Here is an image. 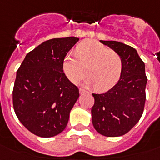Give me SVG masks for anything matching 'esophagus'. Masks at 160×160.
Instances as JSON below:
<instances>
[{"label": "esophagus", "instance_id": "obj_1", "mask_svg": "<svg viewBox=\"0 0 160 160\" xmlns=\"http://www.w3.org/2000/svg\"><path fill=\"white\" fill-rule=\"evenodd\" d=\"M79 91H80V94H85V93L87 92L86 90L82 89V88H80V89H79Z\"/></svg>", "mask_w": 160, "mask_h": 160}]
</instances>
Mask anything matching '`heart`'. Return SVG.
Returning a JSON list of instances; mask_svg holds the SVG:
<instances>
[{"label":"heart","instance_id":"b5f03b06","mask_svg":"<svg viewBox=\"0 0 160 160\" xmlns=\"http://www.w3.org/2000/svg\"><path fill=\"white\" fill-rule=\"evenodd\" d=\"M63 71L72 83L87 74L84 82L98 92H105L121 77L124 62L120 55L97 41H85L76 46L75 54L68 53L62 63Z\"/></svg>","mask_w":160,"mask_h":160}]
</instances>
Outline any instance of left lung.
Wrapping results in <instances>:
<instances>
[{"label":"left lung","instance_id":"1","mask_svg":"<svg viewBox=\"0 0 160 160\" xmlns=\"http://www.w3.org/2000/svg\"><path fill=\"white\" fill-rule=\"evenodd\" d=\"M100 41L120 55L124 68L119 80L110 90L104 94H92V123L95 130L104 136H121L139 122L144 112L145 66L131 46L114 41Z\"/></svg>","mask_w":160,"mask_h":160}]
</instances>
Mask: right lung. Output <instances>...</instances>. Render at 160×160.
Listing matches in <instances>:
<instances>
[{"mask_svg": "<svg viewBox=\"0 0 160 160\" xmlns=\"http://www.w3.org/2000/svg\"><path fill=\"white\" fill-rule=\"evenodd\" d=\"M78 41L65 37L45 41L26 55L16 72L14 110L21 124L37 136L61 133L80 96L62 68L64 58Z\"/></svg>", "mask_w": 160, "mask_h": 160, "instance_id": "right-lung-1", "label": "right lung"}]
</instances>
